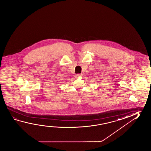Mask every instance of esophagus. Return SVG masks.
I'll return each instance as SVG.
<instances>
[{"instance_id": "obj_1", "label": "esophagus", "mask_w": 151, "mask_h": 151, "mask_svg": "<svg viewBox=\"0 0 151 151\" xmlns=\"http://www.w3.org/2000/svg\"><path fill=\"white\" fill-rule=\"evenodd\" d=\"M82 74H77L76 75V76H75L76 77H78L82 76Z\"/></svg>"}]
</instances>
